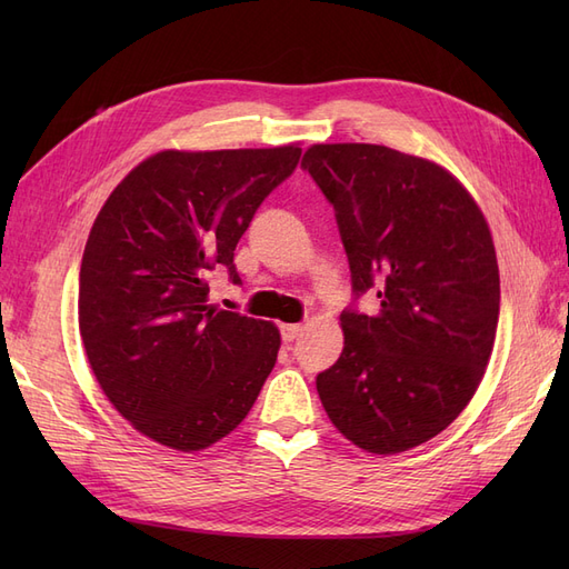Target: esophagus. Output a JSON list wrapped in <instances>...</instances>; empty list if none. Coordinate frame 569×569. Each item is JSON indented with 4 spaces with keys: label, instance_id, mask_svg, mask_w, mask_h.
Segmentation results:
<instances>
[{
    "label": "esophagus",
    "instance_id": "obj_1",
    "mask_svg": "<svg viewBox=\"0 0 569 569\" xmlns=\"http://www.w3.org/2000/svg\"><path fill=\"white\" fill-rule=\"evenodd\" d=\"M280 335H282V341L291 343L295 339H299L301 325H282V327H280Z\"/></svg>",
    "mask_w": 569,
    "mask_h": 569
}]
</instances>
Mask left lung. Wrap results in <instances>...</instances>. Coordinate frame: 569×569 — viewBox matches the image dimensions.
<instances>
[{
	"instance_id": "8db88e82",
	"label": "left lung",
	"mask_w": 569,
	"mask_h": 569,
	"mask_svg": "<svg viewBox=\"0 0 569 569\" xmlns=\"http://www.w3.org/2000/svg\"><path fill=\"white\" fill-rule=\"evenodd\" d=\"M301 168L332 203L353 289L320 401L358 449L408 451L485 377L501 303L489 226L449 170L382 144H313ZM366 290L381 299L375 317L355 308Z\"/></svg>"
}]
</instances>
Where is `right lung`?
I'll list each match as a JSON object with an SVG mask.
<instances>
[{
	"label": "right lung",
	"mask_w": 569,
	"mask_h": 569,
	"mask_svg": "<svg viewBox=\"0 0 569 569\" xmlns=\"http://www.w3.org/2000/svg\"><path fill=\"white\" fill-rule=\"evenodd\" d=\"M301 149L161 151L120 182L80 266L78 322L99 387L137 432L201 451L247 418L278 327L209 303V274L242 284L234 247Z\"/></svg>",
	"instance_id": "right-lung-1"
}]
</instances>
